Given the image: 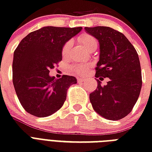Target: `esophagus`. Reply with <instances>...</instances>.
<instances>
[{
    "label": "esophagus",
    "mask_w": 152,
    "mask_h": 152,
    "mask_svg": "<svg viewBox=\"0 0 152 152\" xmlns=\"http://www.w3.org/2000/svg\"><path fill=\"white\" fill-rule=\"evenodd\" d=\"M77 80H78V82H84V81H85V79L80 78V77H78Z\"/></svg>",
    "instance_id": "esophagus-1"
}]
</instances>
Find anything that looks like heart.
I'll return each mask as SVG.
<instances>
[{
    "label": "heart",
    "instance_id": "heart-1",
    "mask_svg": "<svg viewBox=\"0 0 152 152\" xmlns=\"http://www.w3.org/2000/svg\"><path fill=\"white\" fill-rule=\"evenodd\" d=\"M81 42L83 44V46H85L86 48L88 49L89 51H92L93 50L97 48L98 46V42L97 40L95 39V38H94L93 36L90 35V34H83L82 38H81ZM71 42L69 41L65 42V44L63 46L62 48V55L65 57L68 55L69 52V50H70V47H71ZM88 65L83 64H76L72 65V69L75 72L78 74H83L86 72V70L88 69Z\"/></svg>",
    "mask_w": 152,
    "mask_h": 152
}]
</instances>
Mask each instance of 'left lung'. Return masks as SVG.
<instances>
[{
	"instance_id": "1",
	"label": "left lung",
	"mask_w": 152,
	"mask_h": 152,
	"mask_svg": "<svg viewBox=\"0 0 152 152\" xmlns=\"http://www.w3.org/2000/svg\"><path fill=\"white\" fill-rule=\"evenodd\" d=\"M99 42V61L95 77H108L106 85L97 80V89L90 94L93 109L108 120H120L132 111L139 98L142 76L134 46L121 32L109 27H84Z\"/></svg>"
}]
</instances>
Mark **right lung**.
Returning a JSON list of instances; mask_svg holds the SVG:
<instances>
[{"mask_svg": "<svg viewBox=\"0 0 152 152\" xmlns=\"http://www.w3.org/2000/svg\"><path fill=\"white\" fill-rule=\"evenodd\" d=\"M82 27H44L31 32L14 51L12 82L17 97L27 113L39 118L51 115L66 99L67 91L76 83L74 76L57 79L49 75L62 60L65 42Z\"/></svg>", "mask_w": 152, "mask_h": 152, "instance_id": "right-lung-1", "label": "right lung"}]
</instances>
